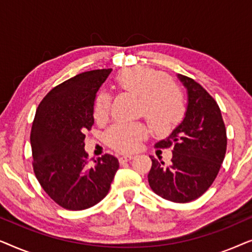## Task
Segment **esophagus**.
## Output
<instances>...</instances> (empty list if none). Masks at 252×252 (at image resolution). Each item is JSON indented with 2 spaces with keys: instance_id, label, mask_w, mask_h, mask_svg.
<instances>
[{
  "instance_id": "1",
  "label": "esophagus",
  "mask_w": 252,
  "mask_h": 252,
  "mask_svg": "<svg viewBox=\"0 0 252 252\" xmlns=\"http://www.w3.org/2000/svg\"><path fill=\"white\" fill-rule=\"evenodd\" d=\"M130 159H133L132 155H124V156L119 157L120 163H125V161H129Z\"/></svg>"
}]
</instances>
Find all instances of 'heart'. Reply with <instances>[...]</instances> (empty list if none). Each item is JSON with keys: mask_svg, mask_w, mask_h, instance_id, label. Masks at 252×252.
Here are the masks:
<instances>
[{"mask_svg": "<svg viewBox=\"0 0 252 252\" xmlns=\"http://www.w3.org/2000/svg\"><path fill=\"white\" fill-rule=\"evenodd\" d=\"M115 85L118 91L137 96V113L146 118L151 132L156 135L170 134L185 118L187 106L184 93L164 72L146 66L133 67L119 72ZM110 104V96L104 92L98 93L93 109L94 118L98 122L104 120ZM144 135L143 124L119 122L106 130L105 141L118 151H132Z\"/></svg>", "mask_w": 252, "mask_h": 252, "instance_id": "b5f03b06", "label": "heart"}]
</instances>
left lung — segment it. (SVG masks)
Listing matches in <instances>:
<instances>
[{
  "instance_id": "obj_1",
  "label": "left lung",
  "mask_w": 252,
  "mask_h": 252,
  "mask_svg": "<svg viewBox=\"0 0 252 252\" xmlns=\"http://www.w3.org/2000/svg\"><path fill=\"white\" fill-rule=\"evenodd\" d=\"M187 88L188 106L180 125L157 148L173 149L170 165L151 158L150 188L174 203L201 197L213 184L227 149L226 127L216 99L194 79L178 74Z\"/></svg>"
}]
</instances>
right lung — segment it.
Here are the masks:
<instances>
[{"label": "right lung", "instance_id": "obj_1", "mask_svg": "<svg viewBox=\"0 0 252 252\" xmlns=\"http://www.w3.org/2000/svg\"><path fill=\"white\" fill-rule=\"evenodd\" d=\"M112 68L82 72L54 87L37 106L31 130L33 170L55 203L80 211L108 195L119 168L110 154L88 164L85 133L94 125L96 93Z\"/></svg>", "mask_w": 252, "mask_h": 252}]
</instances>
